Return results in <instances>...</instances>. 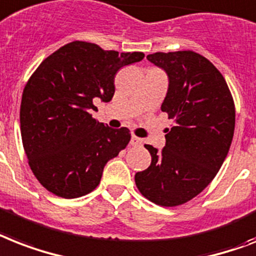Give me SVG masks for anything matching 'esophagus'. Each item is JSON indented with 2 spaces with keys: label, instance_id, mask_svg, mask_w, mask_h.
Segmentation results:
<instances>
[{
  "label": "esophagus",
  "instance_id": "1",
  "mask_svg": "<svg viewBox=\"0 0 256 256\" xmlns=\"http://www.w3.org/2000/svg\"><path fill=\"white\" fill-rule=\"evenodd\" d=\"M130 143H132V146H142V144H143V139H140V138H138V136H135V135H132Z\"/></svg>",
  "mask_w": 256,
  "mask_h": 256
}]
</instances>
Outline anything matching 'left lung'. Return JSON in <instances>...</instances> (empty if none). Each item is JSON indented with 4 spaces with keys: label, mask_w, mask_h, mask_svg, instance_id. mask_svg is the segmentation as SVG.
Wrapping results in <instances>:
<instances>
[{
    "label": "left lung",
    "mask_w": 256,
    "mask_h": 256,
    "mask_svg": "<svg viewBox=\"0 0 256 256\" xmlns=\"http://www.w3.org/2000/svg\"><path fill=\"white\" fill-rule=\"evenodd\" d=\"M168 74L162 112L175 124L167 128L162 151L144 144L151 154L147 170L135 174L139 192L160 206L188 202L206 188L232 144L236 106L221 72L193 51L147 55Z\"/></svg>",
    "instance_id": "8db88e82"
}]
</instances>
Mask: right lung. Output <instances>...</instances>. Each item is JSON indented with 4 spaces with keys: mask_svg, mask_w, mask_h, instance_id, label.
Returning a JSON list of instances; mask_svg holds the SVG:
<instances>
[{
    "mask_svg": "<svg viewBox=\"0 0 256 256\" xmlns=\"http://www.w3.org/2000/svg\"><path fill=\"white\" fill-rule=\"evenodd\" d=\"M143 58L76 40L31 74L20 102V135L31 171L47 190L63 198L88 194L100 184L105 164L128 146V128H110L92 112L96 101L113 98L118 70Z\"/></svg>",
    "mask_w": 256,
    "mask_h": 256,
    "instance_id": "right-lung-1",
    "label": "right lung"
}]
</instances>
